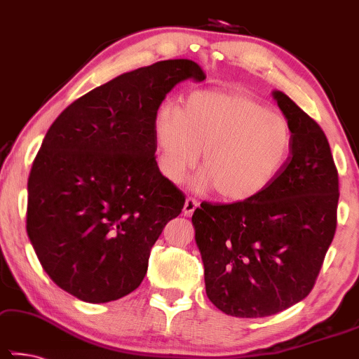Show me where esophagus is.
<instances>
[{"mask_svg": "<svg viewBox=\"0 0 359 359\" xmlns=\"http://www.w3.org/2000/svg\"><path fill=\"white\" fill-rule=\"evenodd\" d=\"M197 207H199V202H197L196 199H192V197H188V199L184 201V207H183V214L186 217L192 215V212H194Z\"/></svg>", "mask_w": 359, "mask_h": 359, "instance_id": "34e87169", "label": "esophagus"}]
</instances>
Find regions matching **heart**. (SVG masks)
Listing matches in <instances>:
<instances>
[{"instance_id":"obj_1","label":"heart","mask_w":359,"mask_h":359,"mask_svg":"<svg viewBox=\"0 0 359 359\" xmlns=\"http://www.w3.org/2000/svg\"><path fill=\"white\" fill-rule=\"evenodd\" d=\"M157 165L178 184L196 168V189L215 188L225 201L241 202L266 191L287 167L294 134L287 116L246 93L196 90L183 108L163 103L154 116Z\"/></svg>"}]
</instances>
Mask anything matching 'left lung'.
I'll list each match as a JSON object with an SVG mask.
<instances>
[{
	"instance_id": "obj_1",
	"label": "left lung",
	"mask_w": 359,
	"mask_h": 359,
	"mask_svg": "<svg viewBox=\"0 0 359 359\" xmlns=\"http://www.w3.org/2000/svg\"><path fill=\"white\" fill-rule=\"evenodd\" d=\"M272 95L294 134L287 167L252 199L202 202L192 214L205 293L235 318H267L304 299L337 228L339 173L329 141L292 98Z\"/></svg>"
}]
</instances>
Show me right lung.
I'll return each mask as SVG.
<instances>
[{"mask_svg": "<svg viewBox=\"0 0 359 359\" xmlns=\"http://www.w3.org/2000/svg\"><path fill=\"white\" fill-rule=\"evenodd\" d=\"M192 60H167L115 77L55 119L27 183V235L48 277L77 299L134 292L150 249L184 196L155 162L154 116Z\"/></svg>", "mask_w": 359, "mask_h": 359, "instance_id": "right-lung-1", "label": "right lung"}]
</instances>
